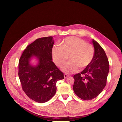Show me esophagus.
<instances>
[{
  "label": "esophagus",
  "instance_id": "34e87169",
  "mask_svg": "<svg viewBox=\"0 0 122 122\" xmlns=\"http://www.w3.org/2000/svg\"><path fill=\"white\" fill-rule=\"evenodd\" d=\"M64 76L65 79H66V78H67L69 76V75H68L67 74H64Z\"/></svg>",
  "mask_w": 122,
  "mask_h": 122
}]
</instances>
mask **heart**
Here are the masks:
<instances>
[{
	"label": "heart",
	"mask_w": 122,
	"mask_h": 122,
	"mask_svg": "<svg viewBox=\"0 0 122 122\" xmlns=\"http://www.w3.org/2000/svg\"><path fill=\"white\" fill-rule=\"evenodd\" d=\"M61 45L53 46L52 55L54 62L58 66H62L70 55L71 61L62 67L63 72L67 74L76 73L79 67L86 68L92 63L95 56L94 48L84 40L75 36L68 37L61 42Z\"/></svg>",
	"instance_id": "1"
}]
</instances>
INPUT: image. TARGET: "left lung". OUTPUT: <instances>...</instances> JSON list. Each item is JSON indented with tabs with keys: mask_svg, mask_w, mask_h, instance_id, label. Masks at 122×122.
<instances>
[{
	"mask_svg": "<svg viewBox=\"0 0 122 122\" xmlns=\"http://www.w3.org/2000/svg\"><path fill=\"white\" fill-rule=\"evenodd\" d=\"M92 43L95 56L92 63L81 74L74 76V91L79 98L86 100L96 98L102 92L109 71V62L104 50L94 39Z\"/></svg>",
	"mask_w": 122,
	"mask_h": 122,
	"instance_id": "8db88e82",
	"label": "left lung"
}]
</instances>
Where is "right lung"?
Segmentation results:
<instances>
[{"label": "right lung", "mask_w": 122, "mask_h": 122, "mask_svg": "<svg viewBox=\"0 0 122 122\" xmlns=\"http://www.w3.org/2000/svg\"><path fill=\"white\" fill-rule=\"evenodd\" d=\"M53 36L40 38L28 45L19 59L18 76L22 89L32 100L47 102L55 95L57 81L64 79L63 73L52 61ZM33 58L37 60L34 65Z\"/></svg>", "instance_id": "obj_1"}]
</instances>
